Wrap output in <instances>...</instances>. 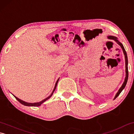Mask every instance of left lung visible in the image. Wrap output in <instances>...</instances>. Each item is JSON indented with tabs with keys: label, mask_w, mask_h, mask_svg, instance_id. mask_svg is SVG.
Returning <instances> with one entry per match:
<instances>
[{
	"label": "left lung",
	"mask_w": 134,
	"mask_h": 134,
	"mask_svg": "<svg viewBox=\"0 0 134 134\" xmlns=\"http://www.w3.org/2000/svg\"><path fill=\"white\" fill-rule=\"evenodd\" d=\"M108 38L109 40H114L115 42H116L119 45H120V47H121V48L122 49V51H123V53L125 55V72H126V74H125V80L123 84H122V85L121 87H120V89H119L118 91L116 93V95H115V96L114 97V99L113 100H115V99L116 98V97L119 96V94L121 93V92L122 90H124V89L125 87V86L126 85V83H127V81H128V57H127V54H126V52L125 51V49L124 47L123 46V45H122V43L121 42H119V41L118 39V38L115 37V36H112V35H109L108 36Z\"/></svg>",
	"instance_id": "left-lung-1"
}]
</instances>
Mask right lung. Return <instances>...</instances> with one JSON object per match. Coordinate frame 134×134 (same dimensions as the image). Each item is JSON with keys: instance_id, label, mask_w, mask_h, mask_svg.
<instances>
[{"instance_id": "right-lung-1", "label": "right lung", "mask_w": 134, "mask_h": 134, "mask_svg": "<svg viewBox=\"0 0 134 134\" xmlns=\"http://www.w3.org/2000/svg\"><path fill=\"white\" fill-rule=\"evenodd\" d=\"M59 79H60V78L58 79V80H57L56 83H55V86H54V89H53V92H52V93H51V94L50 95H49V96L48 97H47V98H45V99L42 100V101L39 102H36V103H28V102H25V101H24V100H21V99L18 98L17 97H16V96H14V95H13V96H14V97H15L16 99L18 101H19V102L22 104V105H25V106H40L41 105L42 103H43L44 102L50 98V97L52 96V95H53L54 92L55 91V89H56L57 85V83H58V80H59Z\"/></svg>"}]
</instances>
